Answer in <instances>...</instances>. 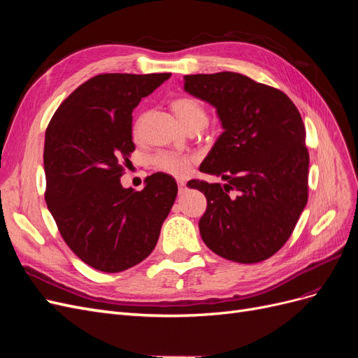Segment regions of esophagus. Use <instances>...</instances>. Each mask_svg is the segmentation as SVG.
<instances>
[{"mask_svg": "<svg viewBox=\"0 0 358 358\" xmlns=\"http://www.w3.org/2000/svg\"><path fill=\"white\" fill-rule=\"evenodd\" d=\"M178 187H179V196H183V194L187 192V183L183 180L178 182Z\"/></svg>", "mask_w": 358, "mask_h": 358, "instance_id": "34e87169", "label": "esophagus"}]
</instances>
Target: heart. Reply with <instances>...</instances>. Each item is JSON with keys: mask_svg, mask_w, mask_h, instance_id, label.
<instances>
[{"mask_svg": "<svg viewBox=\"0 0 358 358\" xmlns=\"http://www.w3.org/2000/svg\"><path fill=\"white\" fill-rule=\"evenodd\" d=\"M171 109L179 119V122L185 127V129L194 127L204 128V125L208 124V110H206V107L199 100L191 99V96L176 99L171 103ZM152 161L158 170L173 176L185 175L191 162L188 157L175 152H158Z\"/></svg>", "mask_w": 358, "mask_h": 358, "instance_id": "obj_1", "label": "heart"}]
</instances>
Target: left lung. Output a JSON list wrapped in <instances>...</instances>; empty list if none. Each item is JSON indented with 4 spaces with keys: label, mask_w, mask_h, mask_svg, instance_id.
Instances as JSON below:
<instances>
[{
    "label": "left lung",
    "mask_w": 358,
    "mask_h": 358,
    "mask_svg": "<svg viewBox=\"0 0 358 358\" xmlns=\"http://www.w3.org/2000/svg\"><path fill=\"white\" fill-rule=\"evenodd\" d=\"M183 91L209 103L222 127L200 171L225 183L188 182L208 200L201 239L231 262H264L288 241L308 203L309 154L297 107L282 91L233 71L183 76Z\"/></svg>",
    "instance_id": "1"
}]
</instances>
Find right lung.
Masks as SVG:
<instances>
[{"instance_id": "add662e5", "label": "right lung", "mask_w": 358, "mask_h": 358, "mask_svg": "<svg viewBox=\"0 0 358 358\" xmlns=\"http://www.w3.org/2000/svg\"><path fill=\"white\" fill-rule=\"evenodd\" d=\"M170 76H95L67 96L46 129L48 209L71 251L100 272L143 262L178 196L166 173L148 176L142 191L121 183L122 158L134 150L133 110Z\"/></svg>"}]
</instances>
